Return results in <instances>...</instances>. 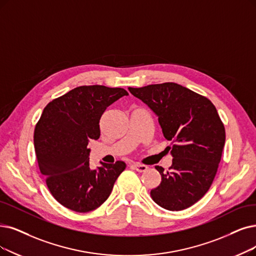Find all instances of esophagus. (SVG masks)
<instances>
[{
	"label": "esophagus",
	"mask_w": 256,
	"mask_h": 256,
	"mask_svg": "<svg viewBox=\"0 0 256 256\" xmlns=\"http://www.w3.org/2000/svg\"><path fill=\"white\" fill-rule=\"evenodd\" d=\"M132 167H134L138 172H145L148 169V167L146 165H142V164H138V162L134 164Z\"/></svg>",
	"instance_id": "esophagus-1"
}]
</instances>
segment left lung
I'll list each match as a JSON object with an SVG mask.
<instances>
[{
	"label": "left lung",
	"instance_id": "8db88e82",
	"mask_svg": "<svg viewBox=\"0 0 256 256\" xmlns=\"http://www.w3.org/2000/svg\"><path fill=\"white\" fill-rule=\"evenodd\" d=\"M158 116L164 136L172 140V165L167 172L156 166L162 182L150 191L158 206L184 210L200 200L211 187L226 140L216 106L206 96L178 85L162 83L128 88Z\"/></svg>",
	"mask_w": 256,
	"mask_h": 256
}]
</instances>
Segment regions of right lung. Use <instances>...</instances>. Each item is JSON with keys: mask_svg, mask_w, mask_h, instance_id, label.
I'll use <instances>...</instances> for the list:
<instances>
[{"mask_svg": "<svg viewBox=\"0 0 256 256\" xmlns=\"http://www.w3.org/2000/svg\"><path fill=\"white\" fill-rule=\"evenodd\" d=\"M124 96L122 88L80 86L44 108L34 129L36 156L50 193L64 207L80 213L98 208L125 170L122 160L92 169L87 148L100 138L106 108Z\"/></svg>", "mask_w": 256, "mask_h": 256, "instance_id": "right-lung-1", "label": "right lung"}]
</instances>
